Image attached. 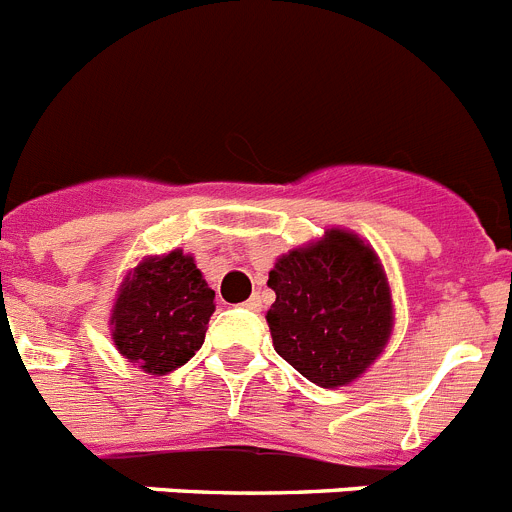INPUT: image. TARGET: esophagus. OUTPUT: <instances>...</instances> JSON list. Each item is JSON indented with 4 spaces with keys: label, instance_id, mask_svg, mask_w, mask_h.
<instances>
[{
    "label": "esophagus",
    "instance_id": "obj_1",
    "mask_svg": "<svg viewBox=\"0 0 512 512\" xmlns=\"http://www.w3.org/2000/svg\"><path fill=\"white\" fill-rule=\"evenodd\" d=\"M243 308H246V310H259L261 308V300L259 298H248L246 303H243Z\"/></svg>",
    "mask_w": 512,
    "mask_h": 512
}]
</instances>
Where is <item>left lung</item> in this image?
<instances>
[{
  "label": "left lung",
  "mask_w": 512,
  "mask_h": 512,
  "mask_svg": "<svg viewBox=\"0 0 512 512\" xmlns=\"http://www.w3.org/2000/svg\"><path fill=\"white\" fill-rule=\"evenodd\" d=\"M266 313L282 360L323 388L347 386L391 334V292L373 248L344 230L295 248L274 264Z\"/></svg>",
  "instance_id": "left-lung-1"
}]
</instances>
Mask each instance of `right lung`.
Masks as SVG:
<instances>
[{
  "label": "right lung",
  "mask_w": 512,
  "mask_h": 512,
  "mask_svg": "<svg viewBox=\"0 0 512 512\" xmlns=\"http://www.w3.org/2000/svg\"><path fill=\"white\" fill-rule=\"evenodd\" d=\"M212 313L214 290L194 259L170 251L144 259L126 277L113 305V342L144 373L165 375L202 347Z\"/></svg>",
  "instance_id": "1"
}]
</instances>
